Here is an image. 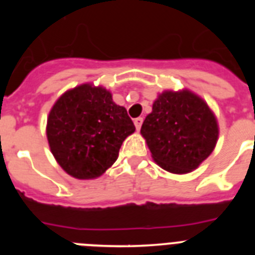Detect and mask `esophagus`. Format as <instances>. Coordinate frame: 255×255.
<instances>
[{"label":"esophagus","instance_id":"esophagus-1","mask_svg":"<svg viewBox=\"0 0 255 255\" xmlns=\"http://www.w3.org/2000/svg\"><path fill=\"white\" fill-rule=\"evenodd\" d=\"M134 124H135V128H136V130H140L141 128V124H143V117H136L134 120Z\"/></svg>","mask_w":255,"mask_h":255}]
</instances>
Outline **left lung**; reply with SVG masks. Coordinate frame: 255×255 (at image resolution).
Listing matches in <instances>:
<instances>
[{"instance_id": "8db88e82", "label": "left lung", "mask_w": 255, "mask_h": 255, "mask_svg": "<svg viewBox=\"0 0 255 255\" xmlns=\"http://www.w3.org/2000/svg\"><path fill=\"white\" fill-rule=\"evenodd\" d=\"M218 132L216 115L189 89L158 94L140 129L153 161L177 175L194 171L208 158Z\"/></svg>"}]
</instances>
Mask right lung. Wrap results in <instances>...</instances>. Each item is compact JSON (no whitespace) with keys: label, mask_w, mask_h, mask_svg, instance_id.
<instances>
[{"label":"right lung","mask_w":255,"mask_h":255,"mask_svg":"<svg viewBox=\"0 0 255 255\" xmlns=\"http://www.w3.org/2000/svg\"><path fill=\"white\" fill-rule=\"evenodd\" d=\"M134 131L126 108L116 105L106 88L91 83L65 92L47 117L52 154L65 172L79 180L103 175Z\"/></svg>","instance_id":"right-lung-1"}]
</instances>
